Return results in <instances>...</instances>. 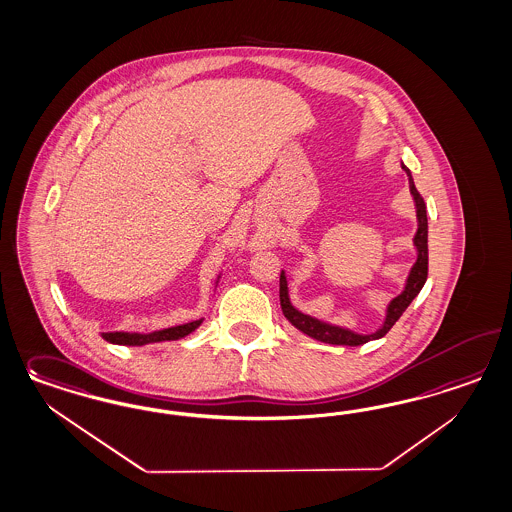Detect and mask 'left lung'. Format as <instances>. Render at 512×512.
<instances>
[{
    "label": "left lung",
    "mask_w": 512,
    "mask_h": 512,
    "mask_svg": "<svg viewBox=\"0 0 512 512\" xmlns=\"http://www.w3.org/2000/svg\"><path fill=\"white\" fill-rule=\"evenodd\" d=\"M401 167L405 169V173L409 177V188H411L414 207H416L418 230L414 233L413 243L418 256H416V262L411 267V273L407 277L403 292L388 303L386 318H384V322H382L379 330L375 331V333L363 335V333H356V331L348 330V328H343V326H333V324H328L324 320H318V318H314L311 314L297 311L296 307L292 305V301H290V296H288L286 275H284V271L281 273V292L279 294H281L282 313L288 318V322L292 326H296L297 330L303 331L305 335L313 337L316 341L330 343V345L358 347V345H363L367 341H375V339L384 337L388 331L392 330V326L399 320V316L405 313V309L411 305V301L420 294L422 286L426 284V279H428V215H426V203H424L420 192L414 186L413 175H411L409 167L405 164H401Z\"/></svg>",
    "instance_id": "obj_1"
}]
</instances>
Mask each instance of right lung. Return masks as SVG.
I'll use <instances>...</instances> for the list:
<instances>
[{"mask_svg":"<svg viewBox=\"0 0 512 512\" xmlns=\"http://www.w3.org/2000/svg\"><path fill=\"white\" fill-rule=\"evenodd\" d=\"M203 322V318L182 324V326H173V328H165V330L152 331V333H126V331H111V333H101V337L109 343L115 345H128V347H143L149 343H160V341H177L186 337L188 333L199 328V324Z\"/></svg>","mask_w":512,"mask_h":512,"instance_id":"1","label":"right lung"}]
</instances>
